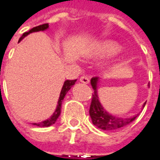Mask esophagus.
<instances>
[{"label":"esophagus","instance_id":"34e87169","mask_svg":"<svg viewBox=\"0 0 160 160\" xmlns=\"http://www.w3.org/2000/svg\"><path fill=\"white\" fill-rule=\"evenodd\" d=\"M80 81L81 83H84V84H89L90 82V80L88 79V77L87 76H81L80 78Z\"/></svg>","mask_w":160,"mask_h":160}]
</instances>
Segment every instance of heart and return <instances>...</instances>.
Here are the masks:
<instances>
[{"label": "heart", "instance_id": "obj_1", "mask_svg": "<svg viewBox=\"0 0 160 160\" xmlns=\"http://www.w3.org/2000/svg\"><path fill=\"white\" fill-rule=\"evenodd\" d=\"M121 50L120 45L113 40H103L96 42L90 50V55L95 57L111 56L118 54ZM107 66V63H104L103 67Z\"/></svg>", "mask_w": 160, "mask_h": 160}]
</instances>
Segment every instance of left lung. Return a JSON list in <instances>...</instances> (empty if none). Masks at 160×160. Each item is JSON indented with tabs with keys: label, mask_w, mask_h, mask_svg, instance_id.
Instances as JSON below:
<instances>
[{
	"label": "left lung",
	"mask_w": 160,
	"mask_h": 160,
	"mask_svg": "<svg viewBox=\"0 0 160 160\" xmlns=\"http://www.w3.org/2000/svg\"><path fill=\"white\" fill-rule=\"evenodd\" d=\"M99 82L98 77H93L91 80V85L93 88L94 93L92 94V99L91 103L89 114L92 118V123L103 130H117L121 128L127 126L128 124L132 122L135 118L138 117L137 115H134L130 118H118L114 115L110 114L105 111L102 106L98 94V85ZM149 86V85H148ZM146 102L142 105V108L145 107Z\"/></svg>",
	"instance_id": "left-lung-1"
}]
</instances>
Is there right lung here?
I'll return each instance as SVG.
<instances>
[{
    "label": "right lung",
    "mask_w": 160,
    "mask_h": 160,
    "mask_svg": "<svg viewBox=\"0 0 160 160\" xmlns=\"http://www.w3.org/2000/svg\"><path fill=\"white\" fill-rule=\"evenodd\" d=\"M49 28V24H43V25H40L38 26H36V27H33L32 29H31L29 32H25L23 34L21 38H19V42H20L21 40L26 37L27 35H29L30 33L36 32H40V31H45ZM76 82V80H65V82L63 84L62 88V91H61V93H60L59 99H58V103H57V106H56V109L55 112L53 113V115L49 118H48L47 120L42 121L41 122H38V123H33V125H36V126H38V127L44 128V127H49L50 125H52L56 122L57 118H59L60 114H61V108H62V101L64 99V98L66 96V94L68 93V92L71 89V87H73V85Z\"/></svg>",
    "instance_id": "obj_1"
}]
</instances>
